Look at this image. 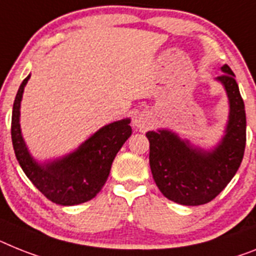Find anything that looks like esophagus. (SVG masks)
<instances>
[{"mask_svg": "<svg viewBox=\"0 0 256 256\" xmlns=\"http://www.w3.org/2000/svg\"><path fill=\"white\" fill-rule=\"evenodd\" d=\"M132 124H134L135 128H138L139 130H147V128L152 124V120L147 113H138V114L135 116Z\"/></svg>", "mask_w": 256, "mask_h": 256, "instance_id": "obj_1", "label": "esophagus"}]
</instances>
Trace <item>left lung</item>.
Masks as SVG:
<instances>
[{
    "mask_svg": "<svg viewBox=\"0 0 256 256\" xmlns=\"http://www.w3.org/2000/svg\"><path fill=\"white\" fill-rule=\"evenodd\" d=\"M220 82L229 100V116L221 140L211 150L194 146L169 128L148 132L150 166L158 190L169 200L200 206L218 196L237 173L246 146V112L236 75L221 66Z\"/></svg>",
    "mask_w": 256,
    "mask_h": 256,
    "instance_id": "obj_1",
    "label": "left lung"
}]
</instances>
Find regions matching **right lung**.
Instances as JSON below:
<instances>
[{
    "instance_id": "add662e5",
    "label": "right lung",
    "mask_w": 256,
    "mask_h": 256,
    "mask_svg": "<svg viewBox=\"0 0 256 256\" xmlns=\"http://www.w3.org/2000/svg\"><path fill=\"white\" fill-rule=\"evenodd\" d=\"M28 75L15 96L12 116V140L20 168L40 192L56 204L75 206L91 200L108 180L112 162L132 135L130 118L98 128L75 151L38 162L32 158L20 130V102Z\"/></svg>"
}]
</instances>
